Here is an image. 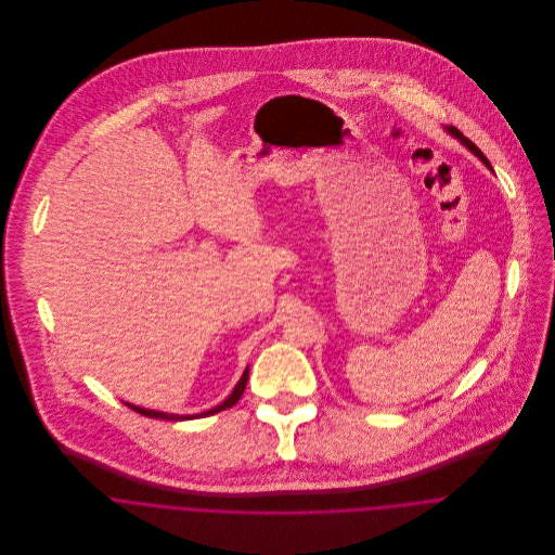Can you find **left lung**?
I'll return each mask as SVG.
<instances>
[{
    "label": "left lung",
    "instance_id": "obj_1",
    "mask_svg": "<svg viewBox=\"0 0 555 555\" xmlns=\"http://www.w3.org/2000/svg\"><path fill=\"white\" fill-rule=\"evenodd\" d=\"M451 134H455V137H457V139H460V141H462V143H464V145H466V147H468V150H470V152H473V154H475V156H478V158L482 159V162H485V164H487V166H489V168H491V164H489V159L485 158V156H482V152H480V150H478V147H476L475 143H473V141H470V139H466V137H464V134H462V132H460V130H457V128H451Z\"/></svg>",
    "mask_w": 555,
    "mask_h": 555
}]
</instances>
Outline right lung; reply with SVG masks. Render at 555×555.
<instances>
[{
    "label": "right lung",
    "instance_id": "obj_1",
    "mask_svg": "<svg viewBox=\"0 0 555 555\" xmlns=\"http://www.w3.org/2000/svg\"><path fill=\"white\" fill-rule=\"evenodd\" d=\"M247 374H249V370H245V372H243V376H241V380H238L235 391L229 396L227 401H222L220 405L211 408V410H209V412H205L203 416H209V414H216V412H222V410H227V408L235 405L238 401V397L243 396V391H245ZM128 405H130V403H128ZM130 408H132L134 412H139V414H143V416H150V418H164V421H179V418H183V416H179V414H166V412H156V410H143V408H137V405H130ZM185 418H188V416H185Z\"/></svg>",
    "mask_w": 555,
    "mask_h": 555
}]
</instances>
